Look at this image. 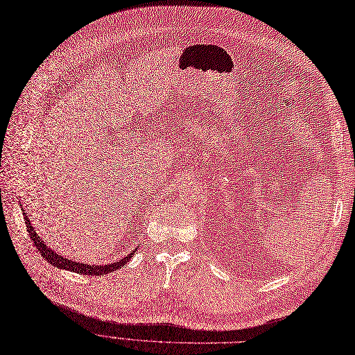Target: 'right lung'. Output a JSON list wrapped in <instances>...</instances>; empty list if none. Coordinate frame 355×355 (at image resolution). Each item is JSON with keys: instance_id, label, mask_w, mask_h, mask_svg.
<instances>
[{"instance_id": "right-lung-1", "label": "right lung", "mask_w": 355, "mask_h": 355, "mask_svg": "<svg viewBox=\"0 0 355 355\" xmlns=\"http://www.w3.org/2000/svg\"><path fill=\"white\" fill-rule=\"evenodd\" d=\"M23 211V209H21ZM23 216H24V222H26V228H28V232L31 235V239L35 244V247L37 248L39 252H41L42 257L46 259L51 265H54L60 269H67L70 272H76V273H82V275H90V277H99V275H107V273H111L116 269L123 268L127 261L133 257V254L136 253L137 247L135 248V250H131L130 254H127L125 257H123L121 260L115 261V263H111V265H86V263H77V261H73L70 259H65L64 256H60L57 254L52 248H49L44 241L42 239H39V235L36 234V230L31 225V220L29 218L26 216L24 211H23Z\"/></svg>"}]
</instances>
